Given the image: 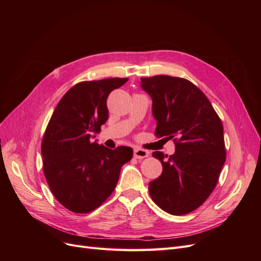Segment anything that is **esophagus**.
<instances>
[{
  "mask_svg": "<svg viewBox=\"0 0 261 261\" xmlns=\"http://www.w3.org/2000/svg\"><path fill=\"white\" fill-rule=\"evenodd\" d=\"M148 155H149V152L147 150L140 149V148L134 149V156H135L136 159H144V158H147Z\"/></svg>",
  "mask_w": 261,
  "mask_h": 261,
  "instance_id": "1",
  "label": "esophagus"
}]
</instances>
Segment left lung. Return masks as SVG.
Instances as JSON below:
<instances>
[{
	"instance_id": "left-lung-1",
	"label": "left lung",
	"mask_w": 261,
	"mask_h": 261,
	"mask_svg": "<svg viewBox=\"0 0 261 261\" xmlns=\"http://www.w3.org/2000/svg\"><path fill=\"white\" fill-rule=\"evenodd\" d=\"M141 88L152 98L154 135L175 144L169 158L152 153L163 171L149 183V194L165 212L186 215L200 207L217 186L226 159L222 122L206 94L185 78H141Z\"/></svg>"
}]
</instances>
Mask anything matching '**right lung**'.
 Masks as SVG:
<instances>
[{
  "label": "right lung",
  "mask_w": 261,
  "mask_h": 261,
  "mask_svg": "<svg viewBox=\"0 0 261 261\" xmlns=\"http://www.w3.org/2000/svg\"><path fill=\"white\" fill-rule=\"evenodd\" d=\"M128 78L78 83L60 100L41 143L43 173L53 196L75 213L100 207L114 191L123 164L133 149L113 150L91 143L109 116L107 100Z\"/></svg>",
  "instance_id": "add662e5"
}]
</instances>
